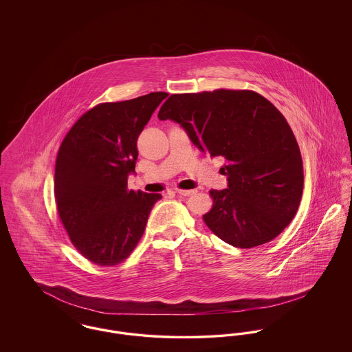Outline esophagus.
Returning a JSON list of instances; mask_svg holds the SVG:
<instances>
[{
	"mask_svg": "<svg viewBox=\"0 0 352 352\" xmlns=\"http://www.w3.org/2000/svg\"><path fill=\"white\" fill-rule=\"evenodd\" d=\"M175 192L177 194H179V195H182V197H190V195H194L195 192H197V190H175Z\"/></svg>",
	"mask_w": 352,
	"mask_h": 352,
	"instance_id": "esophagus-1",
	"label": "esophagus"
}]
</instances>
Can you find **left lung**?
<instances>
[{"mask_svg":"<svg viewBox=\"0 0 352 352\" xmlns=\"http://www.w3.org/2000/svg\"><path fill=\"white\" fill-rule=\"evenodd\" d=\"M158 118L179 124L199 151L226 161L207 227L237 248L269 243L293 220L303 190L297 140L283 113L253 91L171 95Z\"/></svg>","mask_w":352,"mask_h":352,"instance_id":"1","label":"left lung"}]
</instances>
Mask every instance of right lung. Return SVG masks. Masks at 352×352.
Masks as SVG:
<instances>
[{
    "mask_svg": "<svg viewBox=\"0 0 352 352\" xmlns=\"http://www.w3.org/2000/svg\"><path fill=\"white\" fill-rule=\"evenodd\" d=\"M166 92L102 102L79 118L56 157L54 192L75 248L112 267L133 252L161 194L128 190L138 157L137 138Z\"/></svg>",
    "mask_w": 352,
    "mask_h": 352,
    "instance_id": "add662e5",
    "label": "right lung"
}]
</instances>
